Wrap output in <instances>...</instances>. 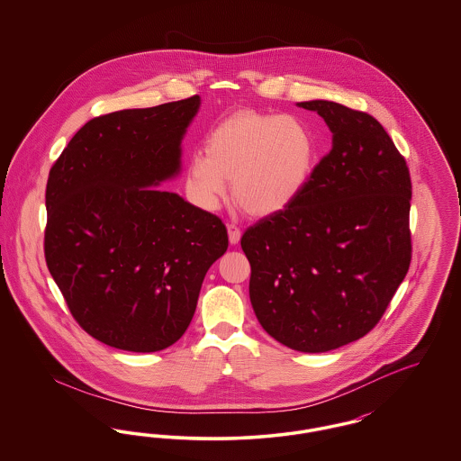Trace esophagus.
I'll use <instances>...</instances> for the list:
<instances>
[{
  "label": "esophagus",
  "mask_w": 461,
  "mask_h": 461,
  "mask_svg": "<svg viewBox=\"0 0 461 461\" xmlns=\"http://www.w3.org/2000/svg\"><path fill=\"white\" fill-rule=\"evenodd\" d=\"M228 237H230V243H233V245L240 241V228H239L235 222H230V224H228Z\"/></svg>",
  "instance_id": "34e87169"
}]
</instances>
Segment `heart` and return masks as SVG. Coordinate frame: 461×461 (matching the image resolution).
Returning a JSON list of instances; mask_svg holds the SVG:
<instances>
[{
	"label": "heart",
	"mask_w": 461,
	"mask_h": 461,
	"mask_svg": "<svg viewBox=\"0 0 461 461\" xmlns=\"http://www.w3.org/2000/svg\"><path fill=\"white\" fill-rule=\"evenodd\" d=\"M318 141L299 117L240 110L207 134L205 152L192 154L186 190L200 207L216 211L228 179L241 207L254 216L285 211L312 176Z\"/></svg>",
	"instance_id": "obj_1"
}]
</instances>
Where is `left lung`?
Here are the masks:
<instances>
[{"label":"left lung","mask_w":461,"mask_h":461,"mask_svg":"<svg viewBox=\"0 0 461 461\" xmlns=\"http://www.w3.org/2000/svg\"><path fill=\"white\" fill-rule=\"evenodd\" d=\"M318 112L331 150L285 211L247 228L254 312L294 351L327 352L380 321L411 261V177L404 157L366 112L329 100Z\"/></svg>","instance_id":"obj_1"}]
</instances>
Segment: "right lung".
Instances as JSON below:
<instances>
[{
    "label": "right lung",
    "mask_w": 461,
    "mask_h": 461,
    "mask_svg": "<svg viewBox=\"0 0 461 461\" xmlns=\"http://www.w3.org/2000/svg\"><path fill=\"white\" fill-rule=\"evenodd\" d=\"M200 96L88 121L46 183L44 258L81 329L110 348L162 351L186 331L207 269L228 249L222 221L162 181Z\"/></svg>",
    "instance_id": "right-lung-1"
}]
</instances>
